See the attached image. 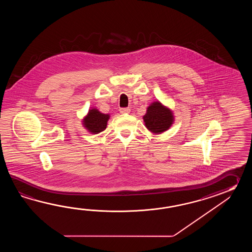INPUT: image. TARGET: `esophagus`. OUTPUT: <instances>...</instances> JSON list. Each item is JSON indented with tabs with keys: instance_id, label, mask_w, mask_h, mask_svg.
Here are the masks:
<instances>
[{
	"instance_id": "esophagus-1",
	"label": "esophagus",
	"mask_w": 252,
	"mask_h": 252,
	"mask_svg": "<svg viewBox=\"0 0 252 252\" xmlns=\"http://www.w3.org/2000/svg\"><path fill=\"white\" fill-rule=\"evenodd\" d=\"M129 112H130L129 108H121L120 109V113H123V114H124V113H129Z\"/></svg>"
}]
</instances>
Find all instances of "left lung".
I'll return each instance as SVG.
<instances>
[{"instance_id":"obj_1","label":"left lung","mask_w":252,"mask_h":252,"mask_svg":"<svg viewBox=\"0 0 252 252\" xmlns=\"http://www.w3.org/2000/svg\"><path fill=\"white\" fill-rule=\"evenodd\" d=\"M145 126L151 133L160 134L170 128L175 121L171 110L159 101L150 103L143 116Z\"/></svg>"}]
</instances>
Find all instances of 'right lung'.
Returning <instances> with one entry per match:
<instances>
[{
  "instance_id": "obj_1",
  "label": "right lung",
  "mask_w": 252,
  "mask_h": 252,
  "mask_svg": "<svg viewBox=\"0 0 252 252\" xmlns=\"http://www.w3.org/2000/svg\"><path fill=\"white\" fill-rule=\"evenodd\" d=\"M110 114L102 113L96 108H92L83 119L82 124L92 134L102 132L107 127Z\"/></svg>"
}]
</instances>
